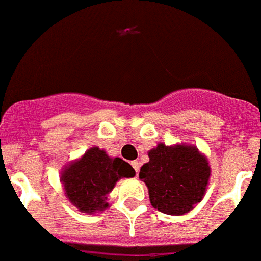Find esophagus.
Masks as SVG:
<instances>
[{
  "instance_id": "34e87169",
  "label": "esophagus",
  "mask_w": 261,
  "mask_h": 261,
  "mask_svg": "<svg viewBox=\"0 0 261 261\" xmlns=\"http://www.w3.org/2000/svg\"><path fill=\"white\" fill-rule=\"evenodd\" d=\"M130 164H132L133 169H135V171H136V174L139 173V171H140V163H139V161H132Z\"/></svg>"
}]
</instances>
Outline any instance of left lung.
<instances>
[{
    "instance_id": "left-lung-1",
    "label": "left lung",
    "mask_w": 261,
    "mask_h": 261,
    "mask_svg": "<svg viewBox=\"0 0 261 261\" xmlns=\"http://www.w3.org/2000/svg\"><path fill=\"white\" fill-rule=\"evenodd\" d=\"M149 161L140 169L150 204L160 212L181 216L199 204L211 177L210 161L195 145L160 143L148 152Z\"/></svg>"
}]
</instances>
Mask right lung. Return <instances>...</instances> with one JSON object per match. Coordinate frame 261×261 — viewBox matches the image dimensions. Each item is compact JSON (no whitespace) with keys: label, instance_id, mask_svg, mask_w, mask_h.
<instances>
[{"label":"right lung","instance_id":"obj_1","mask_svg":"<svg viewBox=\"0 0 261 261\" xmlns=\"http://www.w3.org/2000/svg\"><path fill=\"white\" fill-rule=\"evenodd\" d=\"M135 174V169L126 161L108 156L104 149L92 146L62 168L60 181L69 203L80 212L92 215L109 208L108 195L120 178Z\"/></svg>","mask_w":261,"mask_h":261}]
</instances>
